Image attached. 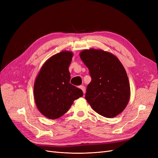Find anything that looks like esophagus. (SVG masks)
<instances>
[{"label":"esophagus","instance_id":"esophagus-1","mask_svg":"<svg viewBox=\"0 0 158 158\" xmlns=\"http://www.w3.org/2000/svg\"><path fill=\"white\" fill-rule=\"evenodd\" d=\"M79 88L82 90L83 93L85 94V86H84V85H80V86Z\"/></svg>","mask_w":158,"mask_h":158}]
</instances>
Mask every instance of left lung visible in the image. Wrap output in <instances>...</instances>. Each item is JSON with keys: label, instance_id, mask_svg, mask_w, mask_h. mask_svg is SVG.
Segmentation results:
<instances>
[{"label": "left lung", "instance_id": "obj_1", "mask_svg": "<svg viewBox=\"0 0 158 158\" xmlns=\"http://www.w3.org/2000/svg\"><path fill=\"white\" fill-rule=\"evenodd\" d=\"M80 56L92 78L85 99L98 114L107 118L116 117L125 109L131 95L124 66L117 57L101 49H85Z\"/></svg>", "mask_w": 158, "mask_h": 158}]
</instances>
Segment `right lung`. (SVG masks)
Here are the masks:
<instances>
[{
  "instance_id": "add662e5",
  "label": "right lung",
  "mask_w": 158,
  "mask_h": 158,
  "mask_svg": "<svg viewBox=\"0 0 158 158\" xmlns=\"http://www.w3.org/2000/svg\"><path fill=\"white\" fill-rule=\"evenodd\" d=\"M71 51L59 52L47 60L37 76L33 95L40 113L51 119L63 116L75 99L83 96L82 89L70 83Z\"/></svg>"
}]
</instances>
